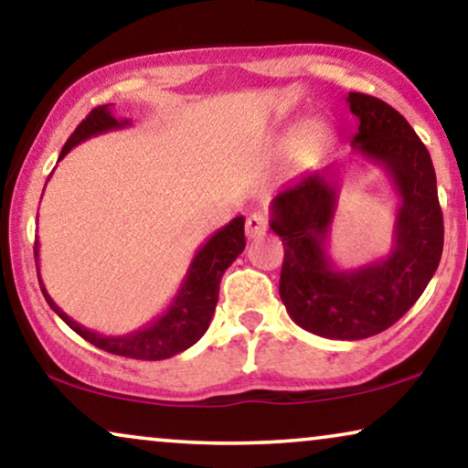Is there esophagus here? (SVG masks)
<instances>
[{
	"mask_svg": "<svg viewBox=\"0 0 468 468\" xmlns=\"http://www.w3.org/2000/svg\"><path fill=\"white\" fill-rule=\"evenodd\" d=\"M267 230V218L261 211H254V214L248 216L246 220V235L248 239H259L261 235H265Z\"/></svg>",
	"mask_w": 468,
	"mask_h": 468,
	"instance_id": "obj_1",
	"label": "esophagus"
}]
</instances>
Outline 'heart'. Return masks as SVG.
<instances>
[{"mask_svg":"<svg viewBox=\"0 0 468 468\" xmlns=\"http://www.w3.org/2000/svg\"><path fill=\"white\" fill-rule=\"evenodd\" d=\"M329 141V128L325 122L313 120L306 122L302 128L292 134L291 141V154L295 155L297 162L302 165H308V162H314L323 154Z\"/></svg>","mask_w":468,"mask_h":468,"instance_id":"obj_1","label":"heart"}]
</instances>
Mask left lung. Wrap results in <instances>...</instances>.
Here are the masks:
<instances>
[{
  "label": "left lung",
  "mask_w": 468,
  "mask_h": 468,
  "mask_svg": "<svg viewBox=\"0 0 468 468\" xmlns=\"http://www.w3.org/2000/svg\"><path fill=\"white\" fill-rule=\"evenodd\" d=\"M359 120L353 152L383 166L400 197L394 248L357 270H338L327 254L338 176L306 173L271 198L273 233L282 239L280 297L299 327L332 340H364L404 316L426 289L443 254V211L432 158L409 122L388 102L348 91Z\"/></svg>",
  "instance_id": "1"
}]
</instances>
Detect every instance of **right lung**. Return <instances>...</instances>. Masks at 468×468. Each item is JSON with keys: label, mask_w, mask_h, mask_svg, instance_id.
I'll return each mask as SVG.
<instances>
[{"label": "right lung", "mask_w": 468, "mask_h": 468, "mask_svg": "<svg viewBox=\"0 0 468 468\" xmlns=\"http://www.w3.org/2000/svg\"><path fill=\"white\" fill-rule=\"evenodd\" d=\"M126 126H130V122L117 120L111 104H102V107L93 109L91 113L79 123L77 130L70 134V139L66 141V145L59 154V160L64 158L72 147H77L79 143L91 139V136L96 134L109 133V130H120ZM244 222V216H238L233 218L227 227L216 230V233L198 248V252L195 254V259H192L188 273H186L184 282L179 286L171 306L166 308L158 319L149 321L147 325H143L133 334L104 335L79 325L77 321H72L70 316L53 302L51 295H48L45 289V284H42L38 270L42 295H45L47 303L51 306L53 313L58 314L72 332H77L80 338L90 342V345L130 359H169L173 355L190 348L195 342L201 340V335L205 332H207L218 303V291H220L222 273L227 271V267L233 263L246 248ZM38 238H36V267H38Z\"/></svg>", "instance_id": "add662e5"}]
</instances>
